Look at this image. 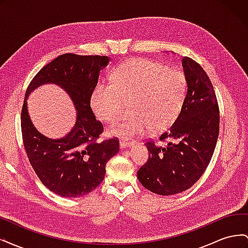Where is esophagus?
<instances>
[{
    "label": "esophagus",
    "instance_id": "34e87169",
    "mask_svg": "<svg viewBox=\"0 0 248 248\" xmlns=\"http://www.w3.org/2000/svg\"><path fill=\"white\" fill-rule=\"evenodd\" d=\"M120 145H121V147H130L133 145V141L128 140V139H121L120 140Z\"/></svg>",
    "mask_w": 248,
    "mask_h": 248
}]
</instances>
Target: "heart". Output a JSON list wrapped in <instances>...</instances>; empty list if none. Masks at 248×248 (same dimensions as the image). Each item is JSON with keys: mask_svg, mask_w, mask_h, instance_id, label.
<instances>
[{"mask_svg": "<svg viewBox=\"0 0 248 248\" xmlns=\"http://www.w3.org/2000/svg\"><path fill=\"white\" fill-rule=\"evenodd\" d=\"M111 85L97 87L91 98L95 116L112 123L128 102V116L109 129L118 136H136L147 130L167 129L176 121L186 94L183 73L150 61L131 59L120 64L111 76Z\"/></svg>", "mask_w": 248, "mask_h": 248, "instance_id": "b5f03b06", "label": "heart"}]
</instances>
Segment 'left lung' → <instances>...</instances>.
Wrapping results in <instances>:
<instances>
[{"label":"left lung","mask_w":248,"mask_h":248,"mask_svg":"<svg viewBox=\"0 0 248 248\" xmlns=\"http://www.w3.org/2000/svg\"><path fill=\"white\" fill-rule=\"evenodd\" d=\"M187 93L181 111L170 128L160 134L166 146L147 140L149 158L138 170L148 190L160 196L182 192L204 174L212 158L219 133V107L212 82L202 67L183 57Z\"/></svg>","instance_id":"1"}]
</instances>
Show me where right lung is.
<instances>
[{"label":"right lung","mask_w":248,"mask_h":248,"mask_svg":"<svg viewBox=\"0 0 248 248\" xmlns=\"http://www.w3.org/2000/svg\"><path fill=\"white\" fill-rule=\"evenodd\" d=\"M108 62L107 56L64 54L42 67L27 89L25 99L38 86L54 82L70 95L78 110L68 136L50 140L36 130L27 101L22 104L20 126L28 159L42 184L58 196L77 198L94 190L106 175L107 162L119 152L117 138L100 140L103 125L91 108L99 71Z\"/></svg>","instance_id":"add662e5"}]
</instances>
